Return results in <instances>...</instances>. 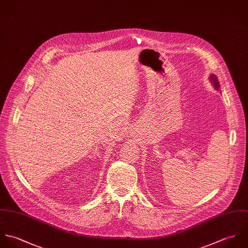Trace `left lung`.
<instances>
[{"instance_id": "1", "label": "left lung", "mask_w": 248, "mask_h": 248, "mask_svg": "<svg viewBox=\"0 0 248 248\" xmlns=\"http://www.w3.org/2000/svg\"><path fill=\"white\" fill-rule=\"evenodd\" d=\"M209 79H210V81H211V83L213 84V86L215 87V89L216 90H219L218 88L220 87L219 86V82H218V80H217V78L216 77V75H214V74H212L210 77H209Z\"/></svg>"}]
</instances>
